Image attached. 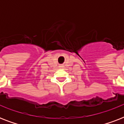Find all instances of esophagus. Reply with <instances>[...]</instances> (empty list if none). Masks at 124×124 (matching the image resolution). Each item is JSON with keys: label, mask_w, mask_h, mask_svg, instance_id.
I'll use <instances>...</instances> for the list:
<instances>
[{"label": "esophagus", "mask_w": 124, "mask_h": 124, "mask_svg": "<svg viewBox=\"0 0 124 124\" xmlns=\"http://www.w3.org/2000/svg\"><path fill=\"white\" fill-rule=\"evenodd\" d=\"M60 68H63V67H64V66H60Z\"/></svg>", "instance_id": "esophagus-1"}]
</instances>
